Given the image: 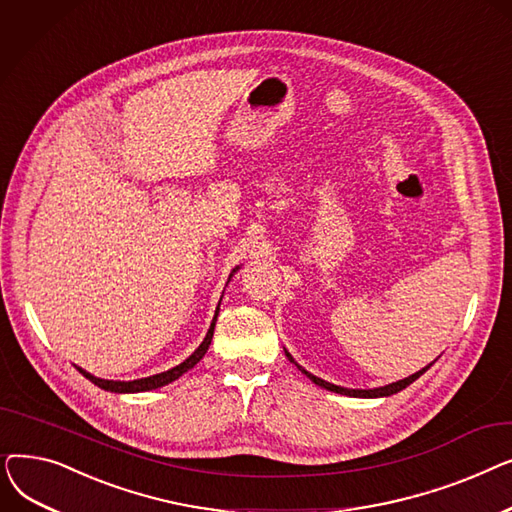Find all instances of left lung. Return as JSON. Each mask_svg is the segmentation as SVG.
Segmentation results:
<instances>
[{"label": "left lung", "mask_w": 512, "mask_h": 512, "mask_svg": "<svg viewBox=\"0 0 512 512\" xmlns=\"http://www.w3.org/2000/svg\"><path fill=\"white\" fill-rule=\"evenodd\" d=\"M284 353H286V357H288V361L290 363H294L299 367V371H303L307 378L313 382V384H317L319 388H326V390H330V392H336V394H344V396H353V398H384V396H392V394H396V392H400V390H405L407 386H411L417 378H421V375L432 367V363H429L427 367H423V369H419L417 373H413V375H409V378H405V380H398V382H392V384H388V386H380V388H369V390H355V388H342V386H336V384H330V382H326V380H321V378H317V375H313V373H309L305 367H301L297 361L292 359V355L286 351L284 348Z\"/></svg>", "instance_id": "obj_1"}]
</instances>
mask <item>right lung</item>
<instances>
[{
    "label": "right lung",
    "instance_id": "add662e5",
    "mask_svg": "<svg viewBox=\"0 0 512 512\" xmlns=\"http://www.w3.org/2000/svg\"><path fill=\"white\" fill-rule=\"evenodd\" d=\"M238 270H240V265H236L234 270L230 272V278H228V282L232 280V276H234ZM228 282H226V286H228ZM220 303H222V299H220ZM220 303H218V307H215V315H213V319H211V326H209V330H207V334H205L203 342L199 344L197 351H195L191 357H188V359H184L180 365H176V367H172V369H168V371H161V373L149 375V378H141V380H132V382H120V380H101V378H97V375H93V373L85 371L83 367H76V369H78L80 373H83L89 382H93L95 386H99L101 390H107V392H116V394L147 392V390H155V388L166 386V384H170V382L178 380L180 375H184L188 369H193V367H195V365H197V363H199V361L205 357L207 348H209V344H211V338H213L215 321H218Z\"/></svg>",
    "mask_w": 512,
    "mask_h": 512
}]
</instances>
